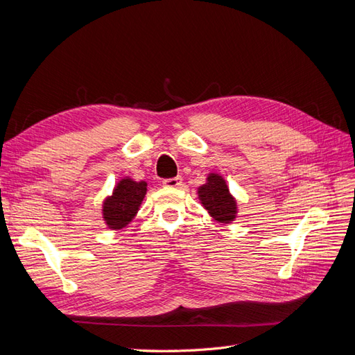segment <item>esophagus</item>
I'll use <instances>...</instances> for the list:
<instances>
[{"instance_id": "obj_1", "label": "esophagus", "mask_w": 355, "mask_h": 355, "mask_svg": "<svg viewBox=\"0 0 355 355\" xmlns=\"http://www.w3.org/2000/svg\"><path fill=\"white\" fill-rule=\"evenodd\" d=\"M182 176H176V178H170V179H164L163 185L167 188H179L182 185Z\"/></svg>"}]
</instances>
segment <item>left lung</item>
<instances>
[{
	"instance_id": "left-lung-1",
	"label": "left lung",
	"mask_w": 355,
	"mask_h": 355,
	"mask_svg": "<svg viewBox=\"0 0 355 355\" xmlns=\"http://www.w3.org/2000/svg\"><path fill=\"white\" fill-rule=\"evenodd\" d=\"M198 198L210 216L220 223H230L237 214V201L230 194L225 179L210 173L207 184L198 188Z\"/></svg>"
}]
</instances>
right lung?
I'll use <instances>...</instances> for the list:
<instances>
[{
	"instance_id": "1",
	"label": "right lung",
	"mask_w": 355,
	"mask_h": 355,
	"mask_svg": "<svg viewBox=\"0 0 355 355\" xmlns=\"http://www.w3.org/2000/svg\"><path fill=\"white\" fill-rule=\"evenodd\" d=\"M146 194V182H135L130 178L121 179L112 196L103 202V219L111 230H121L139 210Z\"/></svg>"
}]
</instances>
